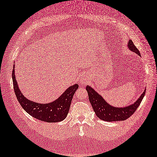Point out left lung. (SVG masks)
<instances>
[{
	"label": "left lung",
	"mask_w": 157,
	"mask_h": 157,
	"mask_svg": "<svg viewBox=\"0 0 157 157\" xmlns=\"http://www.w3.org/2000/svg\"><path fill=\"white\" fill-rule=\"evenodd\" d=\"M127 47L130 51L141 56L139 50L137 49L132 40L128 41ZM86 89L88 93L89 101L96 116L101 120L108 122L124 121L129 118L138 108L142 99L144 97L146 92L145 89L139 98L132 104L126 105L124 107H114L108 104L100 94H99L90 86L87 85Z\"/></svg>",
	"instance_id": "8db88e82"
}]
</instances>
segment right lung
Here are the masks:
<instances>
[{"label":"right lung","mask_w":157,"mask_h":157,"mask_svg":"<svg viewBox=\"0 0 157 157\" xmlns=\"http://www.w3.org/2000/svg\"><path fill=\"white\" fill-rule=\"evenodd\" d=\"M12 79L15 95L24 110L35 119L47 123L59 122L65 119L68 115L73 95L78 88L77 84L73 85L53 101L40 104L28 100L22 94L15 78V65L13 68Z\"/></svg>","instance_id":"obj_1"}]
</instances>
